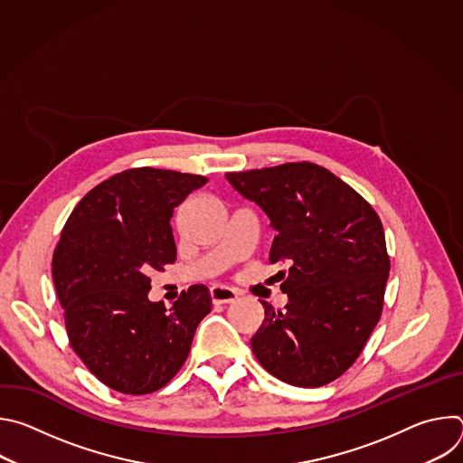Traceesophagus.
Wrapping results in <instances>:
<instances>
[{"mask_svg": "<svg viewBox=\"0 0 463 463\" xmlns=\"http://www.w3.org/2000/svg\"><path fill=\"white\" fill-rule=\"evenodd\" d=\"M211 298H213L214 306H223V304H232L238 298V293L231 288L213 286L211 288Z\"/></svg>", "mask_w": 463, "mask_h": 463, "instance_id": "obj_1", "label": "esophagus"}]
</instances>
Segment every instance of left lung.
<instances>
[{
    "label": "left lung",
    "mask_w": 463,
    "mask_h": 463,
    "mask_svg": "<svg viewBox=\"0 0 463 463\" xmlns=\"http://www.w3.org/2000/svg\"><path fill=\"white\" fill-rule=\"evenodd\" d=\"M268 214L277 236L269 261L288 295L284 311L261 302L266 318L250 348L277 379L317 388L343 375L379 322L390 260L375 211L343 179L313 163L225 174Z\"/></svg>",
    "instance_id": "8db88e82"
}]
</instances>
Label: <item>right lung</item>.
<instances>
[{
  "label": "right lung",
  "mask_w": 463,
  "mask_h": 463,
  "mask_svg": "<svg viewBox=\"0 0 463 463\" xmlns=\"http://www.w3.org/2000/svg\"><path fill=\"white\" fill-rule=\"evenodd\" d=\"M209 179L134 168L90 190L65 222L52 280L71 348L106 386L143 395L165 386L188 357L211 293L190 286L170 309L148 298L150 273L175 261L174 209Z\"/></svg>",
  "instance_id": "right-lung-1"
}]
</instances>
